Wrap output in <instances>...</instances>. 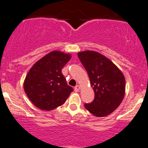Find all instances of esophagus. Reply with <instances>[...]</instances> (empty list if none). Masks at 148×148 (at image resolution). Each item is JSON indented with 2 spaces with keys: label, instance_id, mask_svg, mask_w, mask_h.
<instances>
[{
  "label": "esophagus",
  "instance_id": "obj_1",
  "mask_svg": "<svg viewBox=\"0 0 148 148\" xmlns=\"http://www.w3.org/2000/svg\"><path fill=\"white\" fill-rule=\"evenodd\" d=\"M79 89H80V87H79V85H77V86H76L75 87V91L76 92H79Z\"/></svg>",
  "mask_w": 148,
  "mask_h": 148
}]
</instances>
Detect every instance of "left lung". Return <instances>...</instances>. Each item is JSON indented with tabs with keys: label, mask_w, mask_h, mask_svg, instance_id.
<instances>
[{
	"label": "left lung",
	"mask_w": 148,
	"mask_h": 148,
	"mask_svg": "<svg viewBox=\"0 0 148 148\" xmlns=\"http://www.w3.org/2000/svg\"><path fill=\"white\" fill-rule=\"evenodd\" d=\"M77 56L89 75L95 98L84 107L93 115L105 117L114 111L125 94L126 82L123 73L115 64L95 51H82Z\"/></svg>",
	"instance_id": "obj_1"
}]
</instances>
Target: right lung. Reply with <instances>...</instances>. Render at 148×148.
I'll use <instances>...</instances> for the list:
<instances>
[{"label": "right lung", "instance_id": "1", "mask_svg": "<svg viewBox=\"0 0 148 148\" xmlns=\"http://www.w3.org/2000/svg\"><path fill=\"white\" fill-rule=\"evenodd\" d=\"M71 54L52 51L35 63L26 75L24 89L29 100L40 110L49 111L62 105L73 92L61 73Z\"/></svg>", "mask_w": 148, "mask_h": 148}]
</instances>
